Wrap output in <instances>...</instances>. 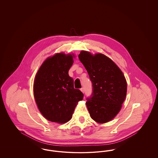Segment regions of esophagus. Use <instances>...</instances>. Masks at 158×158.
<instances>
[{"label": "esophagus", "mask_w": 158, "mask_h": 158, "mask_svg": "<svg viewBox=\"0 0 158 158\" xmlns=\"http://www.w3.org/2000/svg\"><path fill=\"white\" fill-rule=\"evenodd\" d=\"M81 90L82 92L83 93H84V92H85V90H84V88H82L81 89Z\"/></svg>", "instance_id": "esophagus-1"}]
</instances>
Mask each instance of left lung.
Here are the masks:
<instances>
[{
  "label": "left lung",
  "instance_id": "obj_1",
  "mask_svg": "<svg viewBox=\"0 0 158 158\" xmlns=\"http://www.w3.org/2000/svg\"><path fill=\"white\" fill-rule=\"evenodd\" d=\"M79 59L92 83V93L87 98L90 117L98 123L108 122L120 111L127 94L126 78L113 60L104 54L81 51Z\"/></svg>",
  "mask_w": 158,
  "mask_h": 158
}]
</instances>
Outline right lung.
<instances>
[{
  "label": "right lung",
  "mask_w": 158,
  "mask_h": 158,
  "mask_svg": "<svg viewBox=\"0 0 158 158\" xmlns=\"http://www.w3.org/2000/svg\"><path fill=\"white\" fill-rule=\"evenodd\" d=\"M74 55L57 53L47 58L38 70L34 83V95L38 108L48 120L65 123L70 120L83 94L74 88L69 70Z\"/></svg>",
  "instance_id": "1"
}]
</instances>
